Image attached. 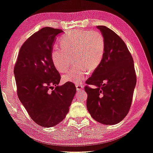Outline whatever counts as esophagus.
Wrapping results in <instances>:
<instances>
[{
    "label": "esophagus",
    "mask_w": 153,
    "mask_h": 153,
    "mask_svg": "<svg viewBox=\"0 0 153 153\" xmlns=\"http://www.w3.org/2000/svg\"><path fill=\"white\" fill-rule=\"evenodd\" d=\"M76 89L77 91H81L84 88V86L82 85V84H76Z\"/></svg>",
    "instance_id": "obj_1"
}]
</instances>
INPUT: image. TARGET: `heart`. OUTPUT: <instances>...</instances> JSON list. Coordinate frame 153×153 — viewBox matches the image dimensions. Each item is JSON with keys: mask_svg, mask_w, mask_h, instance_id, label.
<instances>
[{"mask_svg": "<svg viewBox=\"0 0 153 153\" xmlns=\"http://www.w3.org/2000/svg\"><path fill=\"white\" fill-rule=\"evenodd\" d=\"M60 47L51 50V58L58 71L64 73L74 62L77 64L63 76L65 82L81 83L86 78L88 71H93L101 63L105 51V40L97 31H69L59 40Z\"/></svg>", "mask_w": 153, "mask_h": 153, "instance_id": "heart-1", "label": "heart"}]
</instances>
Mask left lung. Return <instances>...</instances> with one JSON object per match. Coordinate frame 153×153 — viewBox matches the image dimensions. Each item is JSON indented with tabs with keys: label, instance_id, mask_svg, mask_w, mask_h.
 <instances>
[{
	"label": "left lung",
	"instance_id": "obj_1",
	"mask_svg": "<svg viewBox=\"0 0 153 153\" xmlns=\"http://www.w3.org/2000/svg\"><path fill=\"white\" fill-rule=\"evenodd\" d=\"M97 27L105 40V51L101 63L86 81V107L97 122L116 124L126 117L133 101L137 82L133 59L117 33L106 26Z\"/></svg>",
	"mask_w": 153,
	"mask_h": 153
}]
</instances>
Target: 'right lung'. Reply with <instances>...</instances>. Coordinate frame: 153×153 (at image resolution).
<instances>
[{
  "mask_svg": "<svg viewBox=\"0 0 153 153\" xmlns=\"http://www.w3.org/2000/svg\"><path fill=\"white\" fill-rule=\"evenodd\" d=\"M62 31L47 27L34 33L20 47L13 69L18 98L31 119L45 128L65 119L76 92L72 82L58 86L61 76L51 58Z\"/></svg>",
  "mask_w": 153,
  "mask_h": 153,
  "instance_id": "1",
  "label": "right lung"
}]
</instances>
